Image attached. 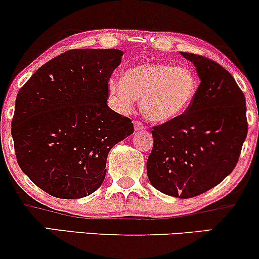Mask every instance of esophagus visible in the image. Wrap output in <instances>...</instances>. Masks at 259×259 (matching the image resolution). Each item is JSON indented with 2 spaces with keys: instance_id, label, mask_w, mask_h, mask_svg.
<instances>
[{
  "instance_id": "obj_1",
  "label": "esophagus",
  "mask_w": 259,
  "mask_h": 259,
  "mask_svg": "<svg viewBox=\"0 0 259 259\" xmlns=\"http://www.w3.org/2000/svg\"><path fill=\"white\" fill-rule=\"evenodd\" d=\"M134 127H135V130H142L143 127H145V125H143L141 121L135 120L134 121Z\"/></svg>"
}]
</instances>
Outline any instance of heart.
<instances>
[{
  "instance_id": "obj_1",
  "label": "heart",
  "mask_w": 259,
  "mask_h": 259,
  "mask_svg": "<svg viewBox=\"0 0 259 259\" xmlns=\"http://www.w3.org/2000/svg\"><path fill=\"white\" fill-rule=\"evenodd\" d=\"M198 80L189 68L163 62H147L125 71L123 79L108 80L114 107L127 113L140 100L142 116L164 124L182 116L197 94Z\"/></svg>"
}]
</instances>
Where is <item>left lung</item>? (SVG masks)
<instances>
[{
    "label": "left lung",
    "mask_w": 259,
    "mask_h": 259,
    "mask_svg": "<svg viewBox=\"0 0 259 259\" xmlns=\"http://www.w3.org/2000/svg\"><path fill=\"white\" fill-rule=\"evenodd\" d=\"M194 64L200 84L175 120L153 126L147 176L155 189L181 199L216 187L234 170L247 135L245 95L216 61L181 52Z\"/></svg>",
    "instance_id": "1"
}]
</instances>
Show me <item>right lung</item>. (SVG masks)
<instances>
[{"instance_id":"1","label":"right lung","mask_w":259,"mask_h":259,"mask_svg":"<svg viewBox=\"0 0 259 259\" xmlns=\"http://www.w3.org/2000/svg\"><path fill=\"white\" fill-rule=\"evenodd\" d=\"M118 49H71L40 66L21 87L12 119L20 169L46 193L78 199L106 175L111 148L134 133L132 119L107 106Z\"/></svg>"}]
</instances>
